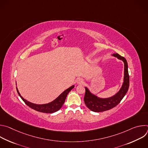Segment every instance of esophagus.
<instances>
[{
    "label": "esophagus",
    "mask_w": 148,
    "mask_h": 148,
    "mask_svg": "<svg viewBox=\"0 0 148 148\" xmlns=\"http://www.w3.org/2000/svg\"><path fill=\"white\" fill-rule=\"evenodd\" d=\"M76 82L77 84H82L84 83V79L82 78H78L77 79H76Z\"/></svg>",
    "instance_id": "obj_1"
}]
</instances>
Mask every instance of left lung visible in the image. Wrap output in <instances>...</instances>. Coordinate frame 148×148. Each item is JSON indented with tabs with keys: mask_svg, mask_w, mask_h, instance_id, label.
I'll return each instance as SVG.
<instances>
[{
	"mask_svg": "<svg viewBox=\"0 0 148 148\" xmlns=\"http://www.w3.org/2000/svg\"><path fill=\"white\" fill-rule=\"evenodd\" d=\"M112 56L122 60L124 62V77L122 86L115 95L108 98H98L91 93L87 87H85L86 94L84 98V102L86 106L92 111L100 112L114 108L121 102L126 92H128L130 87V76L127 61L123 57H122L118 53L113 54Z\"/></svg>",
	"mask_w": 148,
	"mask_h": 148,
	"instance_id": "left-lung-1",
	"label": "left lung"
}]
</instances>
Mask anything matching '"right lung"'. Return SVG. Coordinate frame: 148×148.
I'll use <instances>...</instances> for the list:
<instances>
[{
    "mask_svg": "<svg viewBox=\"0 0 148 148\" xmlns=\"http://www.w3.org/2000/svg\"><path fill=\"white\" fill-rule=\"evenodd\" d=\"M74 87V86H73L65 90L62 93H61L56 99H54L53 101L46 103V104H35L33 103L27 101V100L25 99L20 94L17 88H16L17 91L20 98L22 99V100L25 102V103L30 107L31 108L40 112H43V113H47V114H50V113H53L57 111H58L62 106V105L64 104L66 98L67 97V94L69 93V92Z\"/></svg>",
    "mask_w": 148,
    "mask_h": 148,
    "instance_id": "obj_1",
    "label": "right lung"
}]
</instances>
